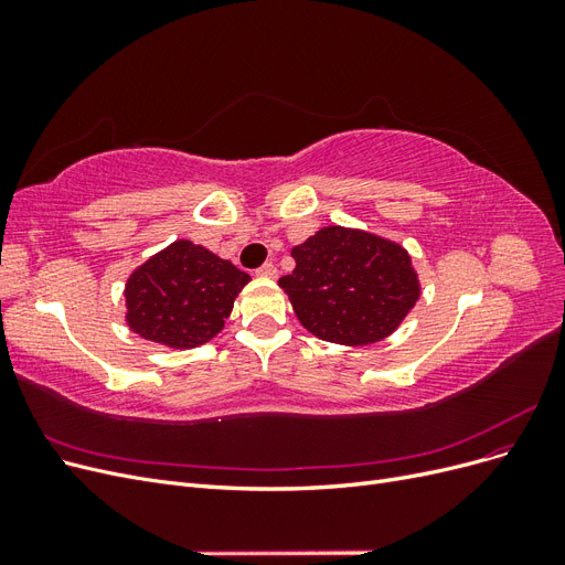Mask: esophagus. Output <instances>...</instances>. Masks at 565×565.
I'll use <instances>...</instances> for the list:
<instances>
[{
	"instance_id": "1",
	"label": "esophagus",
	"mask_w": 565,
	"mask_h": 565,
	"mask_svg": "<svg viewBox=\"0 0 565 565\" xmlns=\"http://www.w3.org/2000/svg\"><path fill=\"white\" fill-rule=\"evenodd\" d=\"M256 276H259V278H276L278 276V268H276V264L266 262L262 268H256Z\"/></svg>"
}]
</instances>
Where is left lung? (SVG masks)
<instances>
[{"label": "left lung", "instance_id": "8db88e82", "mask_svg": "<svg viewBox=\"0 0 565 565\" xmlns=\"http://www.w3.org/2000/svg\"><path fill=\"white\" fill-rule=\"evenodd\" d=\"M278 285L306 330L322 341L365 347L396 332L422 295L405 247L374 233L324 226L292 249Z\"/></svg>", "mask_w": 565, "mask_h": 565}]
</instances>
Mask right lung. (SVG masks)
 <instances>
[{
	"label": "right lung",
	"instance_id": "right-lung-1",
	"mask_svg": "<svg viewBox=\"0 0 565 565\" xmlns=\"http://www.w3.org/2000/svg\"><path fill=\"white\" fill-rule=\"evenodd\" d=\"M247 282V273L231 262L191 241H177L127 278V324L156 344L195 349L224 330Z\"/></svg>",
	"mask_w": 565,
	"mask_h": 565
}]
</instances>
